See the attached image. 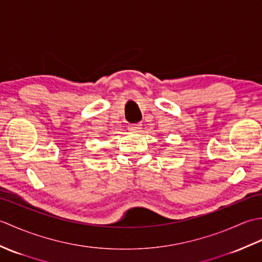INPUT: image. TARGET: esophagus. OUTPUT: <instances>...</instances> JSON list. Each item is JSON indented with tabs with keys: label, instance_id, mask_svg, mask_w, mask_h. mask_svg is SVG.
Masks as SVG:
<instances>
[{
	"label": "esophagus",
	"instance_id": "obj_1",
	"mask_svg": "<svg viewBox=\"0 0 262 262\" xmlns=\"http://www.w3.org/2000/svg\"><path fill=\"white\" fill-rule=\"evenodd\" d=\"M129 129L132 132H140L142 129V125L140 124V122H137V124H130L129 125Z\"/></svg>",
	"mask_w": 262,
	"mask_h": 262
}]
</instances>
